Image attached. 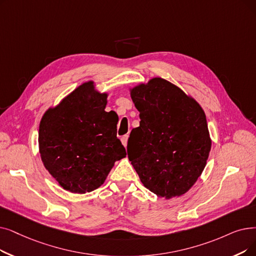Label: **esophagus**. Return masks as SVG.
<instances>
[{"instance_id":"34e87169","label":"esophagus","mask_w":256,"mask_h":256,"mask_svg":"<svg viewBox=\"0 0 256 256\" xmlns=\"http://www.w3.org/2000/svg\"><path fill=\"white\" fill-rule=\"evenodd\" d=\"M128 135H124V136L121 137V142H122V144H124V148L128 146Z\"/></svg>"}]
</instances>
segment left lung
<instances>
[{
	"instance_id": "1",
	"label": "left lung",
	"mask_w": 256,
	"mask_h": 256,
	"mask_svg": "<svg viewBox=\"0 0 256 256\" xmlns=\"http://www.w3.org/2000/svg\"><path fill=\"white\" fill-rule=\"evenodd\" d=\"M130 94L141 121L130 132L128 156L140 181L166 200L186 194L202 174L211 150L204 110L161 77L130 88Z\"/></svg>"
}]
</instances>
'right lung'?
<instances>
[{"instance_id":"add662e5","label":"right lung","mask_w":256,"mask_h":256,"mask_svg":"<svg viewBox=\"0 0 256 256\" xmlns=\"http://www.w3.org/2000/svg\"><path fill=\"white\" fill-rule=\"evenodd\" d=\"M108 95L88 80L50 106L40 119V159L66 192L82 194L97 190L115 162L126 157L117 138L118 118L104 110Z\"/></svg>"}]
</instances>
